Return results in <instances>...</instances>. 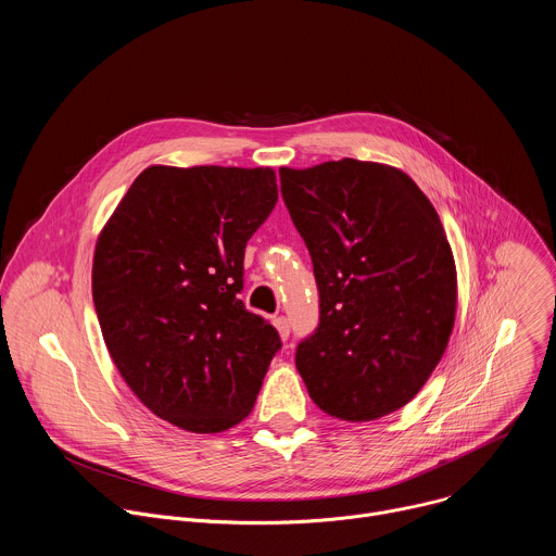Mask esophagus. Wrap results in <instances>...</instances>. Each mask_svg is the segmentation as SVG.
I'll return each instance as SVG.
<instances>
[{"mask_svg": "<svg viewBox=\"0 0 556 556\" xmlns=\"http://www.w3.org/2000/svg\"><path fill=\"white\" fill-rule=\"evenodd\" d=\"M273 324H275L277 332H279V337H281V341H286V339L290 337V324H288L286 316H281V314H279V316H275Z\"/></svg>", "mask_w": 556, "mask_h": 556, "instance_id": "esophagus-1", "label": "esophagus"}]
</instances>
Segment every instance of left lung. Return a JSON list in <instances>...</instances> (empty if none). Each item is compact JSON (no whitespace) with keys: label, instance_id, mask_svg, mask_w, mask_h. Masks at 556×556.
<instances>
[{"label":"left lung","instance_id":"8db88e82","mask_svg":"<svg viewBox=\"0 0 556 556\" xmlns=\"http://www.w3.org/2000/svg\"><path fill=\"white\" fill-rule=\"evenodd\" d=\"M279 178L319 286V328L294 358L309 399L348 422L399 412L455 324L457 273L433 204L405 172L354 157Z\"/></svg>","mask_w":556,"mask_h":556}]
</instances>
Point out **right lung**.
Wrapping results in <instances>:
<instances>
[{"label": "right lung", "mask_w": 556, "mask_h": 556, "mask_svg": "<svg viewBox=\"0 0 556 556\" xmlns=\"http://www.w3.org/2000/svg\"><path fill=\"white\" fill-rule=\"evenodd\" d=\"M277 204L270 167H147L103 226L92 296L138 401L185 431L242 422L281 348L244 307V251Z\"/></svg>", "instance_id": "add662e5"}]
</instances>
